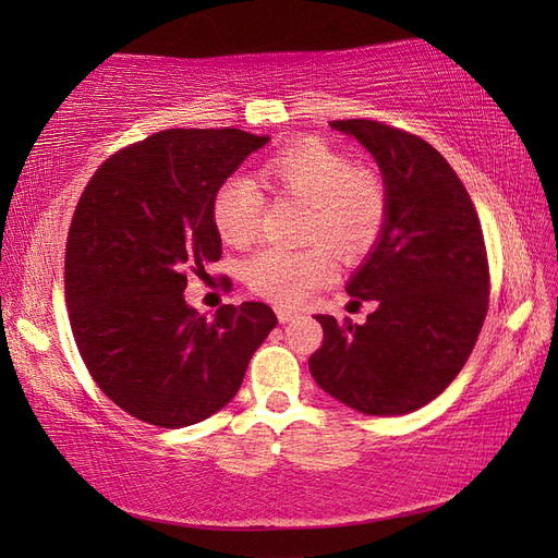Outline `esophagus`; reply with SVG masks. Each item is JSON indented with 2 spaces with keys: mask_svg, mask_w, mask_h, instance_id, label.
<instances>
[{
  "mask_svg": "<svg viewBox=\"0 0 558 558\" xmlns=\"http://www.w3.org/2000/svg\"><path fill=\"white\" fill-rule=\"evenodd\" d=\"M277 318L281 320V324H291V320L300 318V312H293V310H283V307H277Z\"/></svg>",
  "mask_w": 558,
  "mask_h": 558,
  "instance_id": "esophagus-1",
  "label": "esophagus"
}]
</instances>
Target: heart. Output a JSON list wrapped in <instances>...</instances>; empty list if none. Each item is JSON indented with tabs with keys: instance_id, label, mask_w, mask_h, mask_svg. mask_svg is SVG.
<instances>
[{
	"instance_id": "1",
	"label": "heart",
	"mask_w": 558,
	"mask_h": 558,
	"mask_svg": "<svg viewBox=\"0 0 558 558\" xmlns=\"http://www.w3.org/2000/svg\"><path fill=\"white\" fill-rule=\"evenodd\" d=\"M258 181L279 195L307 202L305 240H326L337 256L359 258L379 238L386 216L381 179L353 167L351 158L318 140H302L260 165ZM263 214V193L246 177L226 179L211 197V223L221 240L244 246ZM335 277L326 244L263 248L246 263L251 289L277 305H302Z\"/></svg>"
}]
</instances>
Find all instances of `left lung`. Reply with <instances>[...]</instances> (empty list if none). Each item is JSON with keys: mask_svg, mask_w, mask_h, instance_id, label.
<instances>
[{"mask_svg": "<svg viewBox=\"0 0 558 558\" xmlns=\"http://www.w3.org/2000/svg\"><path fill=\"white\" fill-rule=\"evenodd\" d=\"M375 158L386 216L379 238L347 281L375 300L365 324L316 314L324 344L314 381L347 408L396 416L424 408L461 373L488 305V263L475 207L437 150L377 121H332Z\"/></svg>", "mask_w": 558, "mask_h": 558, "instance_id": "1", "label": "left lung"}]
</instances>
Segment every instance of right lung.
Listing matches in <instances>:
<instances>
[{
	"instance_id": "right-lung-1",
	"label": "right lung",
	"mask_w": 558,
	"mask_h": 558,
	"mask_svg": "<svg viewBox=\"0 0 558 558\" xmlns=\"http://www.w3.org/2000/svg\"><path fill=\"white\" fill-rule=\"evenodd\" d=\"M269 142L244 130H165L111 156L83 191L64 258L78 353L128 414L162 428L205 421L238 396L277 326L263 302L211 318L183 298L221 258L211 197Z\"/></svg>"
}]
</instances>
